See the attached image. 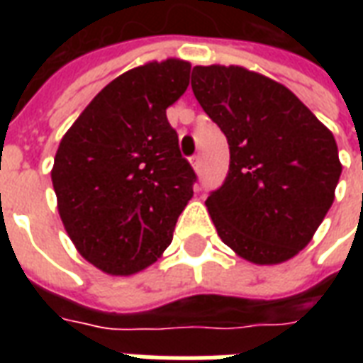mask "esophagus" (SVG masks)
Listing matches in <instances>:
<instances>
[{"label": "esophagus", "mask_w": 363, "mask_h": 363, "mask_svg": "<svg viewBox=\"0 0 363 363\" xmlns=\"http://www.w3.org/2000/svg\"><path fill=\"white\" fill-rule=\"evenodd\" d=\"M192 165H194V169L198 171H201V158H199V156H194L192 158Z\"/></svg>", "instance_id": "1"}]
</instances>
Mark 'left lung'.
Segmentation results:
<instances>
[{"label": "left lung", "mask_w": 363, "mask_h": 363, "mask_svg": "<svg viewBox=\"0 0 363 363\" xmlns=\"http://www.w3.org/2000/svg\"><path fill=\"white\" fill-rule=\"evenodd\" d=\"M192 90L230 145L205 205L220 239L252 264H281L313 239L341 177L337 143L296 94L239 65H196Z\"/></svg>", "instance_id": "1"}]
</instances>
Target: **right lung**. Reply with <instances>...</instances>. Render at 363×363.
<instances>
[{"label":"right lung","instance_id":"right-lung-1","mask_svg":"<svg viewBox=\"0 0 363 363\" xmlns=\"http://www.w3.org/2000/svg\"><path fill=\"white\" fill-rule=\"evenodd\" d=\"M188 82L184 60L125 71L60 141L50 173L60 218L82 258L109 275L154 264L194 196L198 177L165 116Z\"/></svg>","mask_w":363,"mask_h":363}]
</instances>
